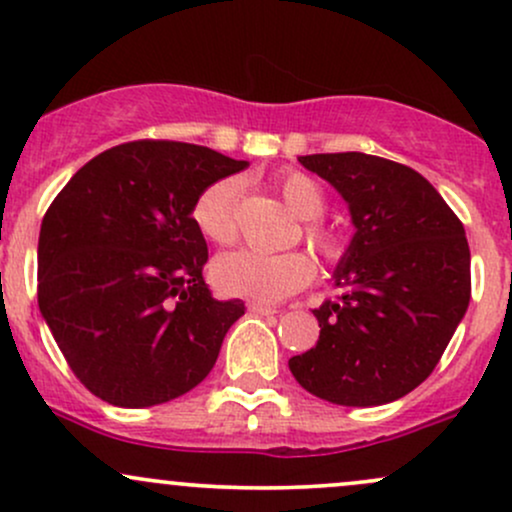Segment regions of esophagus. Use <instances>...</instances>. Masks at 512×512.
Here are the masks:
<instances>
[{
	"label": "esophagus",
	"instance_id": "34e87169",
	"mask_svg": "<svg viewBox=\"0 0 512 512\" xmlns=\"http://www.w3.org/2000/svg\"><path fill=\"white\" fill-rule=\"evenodd\" d=\"M248 310H250L252 315H274L276 313L274 305H267V303H262V301H250L248 303Z\"/></svg>",
	"mask_w": 512,
	"mask_h": 512
}]
</instances>
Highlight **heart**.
<instances>
[{
    "label": "heart",
    "mask_w": 512,
    "mask_h": 512,
    "mask_svg": "<svg viewBox=\"0 0 512 512\" xmlns=\"http://www.w3.org/2000/svg\"><path fill=\"white\" fill-rule=\"evenodd\" d=\"M276 190L286 199L293 214L305 219V238L320 252L322 260H342L346 252L344 238L320 221L327 209V197L320 182L303 170H284L276 175ZM240 195H243V178L238 175L214 180L199 192L192 204V221L204 238L219 245L236 240ZM313 274V257L298 248L281 252L240 248L223 252L211 264V279L223 293L264 303L281 301L293 291L303 289Z\"/></svg>",
    "instance_id": "obj_1"
}]
</instances>
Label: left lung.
Instances as JSON below:
<instances>
[{
    "mask_svg": "<svg viewBox=\"0 0 512 512\" xmlns=\"http://www.w3.org/2000/svg\"><path fill=\"white\" fill-rule=\"evenodd\" d=\"M349 204L356 233L334 272L342 296L313 313L320 339L289 358L310 395L378 407L438 366L472 296L464 226L414 168L380 156H298Z\"/></svg>",
    "mask_w": 512,
    "mask_h": 512,
    "instance_id": "8db88e82",
    "label": "left lung"
}]
</instances>
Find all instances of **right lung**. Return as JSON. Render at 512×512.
Returning <instances> with one entry per match:
<instances>
[{"instance_id":"obj_1","label":"right lung","mask_w":512,"mask_h":512,"mask_svg":"<svg viewBox=\"0 0 512 512\" xmlns=\"http://www.w3.org/2000/svg\"><path fill=\"white\" fill-rule=\"evenodd\" d=\"M248 168L207 146L139 139L74 173L45 211L38 305L69 368L115 407H154L197 387L245 303L216 301L204 187Z\"/></svg>"}]
</instances>
